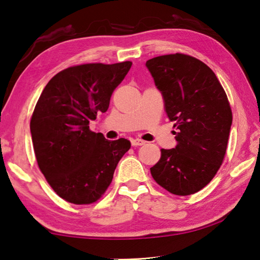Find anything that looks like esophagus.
Segmentation results:
<instances>
[{
    "label": "esophagus",
    "mask_w": 260,
    "mask_h": 260,
    "mask_svg": "<svg viewBox=\"0 0 260 260\" xmlns=\"http://www.w3.org/2000/svg\"><path fill=\"white\" fill-rule=\"evenodd\" d=\"M131 143H132V145H133V146H142V145L145 144V141H143L141 139H133L131 141Z\"/></svg>",
    "instance_id": "esophagus-1"
}]
</instances>
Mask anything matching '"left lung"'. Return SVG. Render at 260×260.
Listing matches in <instances>:
<instances>
[{
  "instance_id": "obj_1",
  "label": "left lung",
  "mask_w": 260,
  "mask_h": 260,
  "mask_svg": "<svg viewBox=\"0 0 260 260\" xmlns=\"http://www.w3.org/2000/svg\"><path fill=\"white\" fill-rule=\"evenodd\" d=\"M178 144L161 150L151 168L156 183L176 196L203 189L217 174L227 150L233 113L217 76L206 63L175 53L146 61Z\"/></svg>"
}]
</instances>
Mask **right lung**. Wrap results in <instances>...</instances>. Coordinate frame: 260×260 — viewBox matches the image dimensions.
Here are the masks:
<instances>
[{"instance_id":"1","label":"right lung","mask_w":260,"mask_h":260,"mask_svg":"<svg viewBox=\"0 0 260 260\" xmlns=\"http://www.w3.org/2000/svg\"><path fill=\"white\" fill-rule=\"evenodd\" d=\"M131 67V61L69 67L52 77L39 98L30 121L37 162L66 201L96 202L131 148L128 140L108 141L89 129V121L108 109L113 91Z\"/></svg>"}]
</instances>
